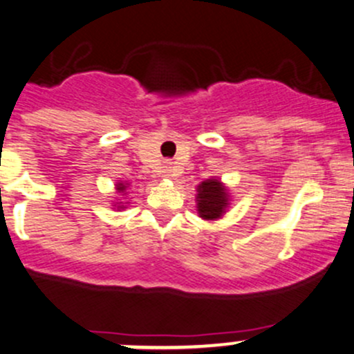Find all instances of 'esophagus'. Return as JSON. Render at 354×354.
<instances>
[{
	"instance_id": "1",
	"label": "esophagus",
	"mask_w": 354,
	"mask_h": 354,
	"mask_svg": "<svg viewBox=\"0 0 354 354\" xmlns=\"http://www.w3.org/2000/svg\"><path fill=\"white\" fill-rule=\"evenodd\" d=\"M176 176H180V171H178L176 166H173V165L166 166L165 178H168V180H174V178H176Z\"/></svg>"
}]
</instances>
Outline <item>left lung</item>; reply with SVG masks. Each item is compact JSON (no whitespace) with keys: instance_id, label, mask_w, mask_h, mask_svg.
Here are the masks:
<instances>
[{"instance_id":"obj_1","label":"left lung","mask_w":354,"mask_h":354,"mask_svg":"<svg viewBox=\"0 0 354 354\" xmlns=\"http://www.w3.org/2000/svg\"><path fill=\"white\" fill-rule=\"evenodd\" d=\"M198 216L207 221L220 220L230 207V189L218 178H208L196 186Z\"/></svg>"}]
</instances>
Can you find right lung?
Instances as JSON below:
<instances>
[{"label": "right lung", "instance_id": "add662e5", "mask_svg": "<svg viewBox=\"0 0 354 354\" xmlns=\"http://www.w3.org/2000/svg\"><path fill=\"white\" fill-rule=\"evenodd\" d=\"M115 189H118L119 195H127V189H129V183H127V181H119V183L115 185ZM126 205L127 203H122V201H114V203H112V207H114V209H118V212H120V209L127 208Z\"/></svg>", "mask_w": 354, "mask_h": 354}]
</instances>
